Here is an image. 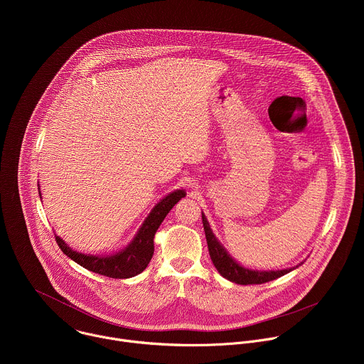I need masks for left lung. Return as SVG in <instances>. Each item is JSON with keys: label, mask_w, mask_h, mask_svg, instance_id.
I'll list each match as a JSON object with an SVG mask.
<instances>
[{"label": "left lung", "mask_w": 364, "mask_h": 364, "mask_svg": "<svg viewBox=\"0 0 364 364\" xmlns=\"http://www.w3.org/2000/svg\"><path fill=\"white\" fill-rule=\"evenodd\" d=\"M201 219H203V226H204V233L207 239V247H209V253L212 257V262L219 271V274L239 285H250V284H265L269 281H274L298 267H301L304 262H299L294 268L288 269H278V271H257V269H249L242 267L239 262H236L235 259L230 256V253L225 249V246L218 240L215 236L210 223L207 222L204 213L201 212Z\"/></svg>", "instance_id": "left-lung-1"}]
</instances>
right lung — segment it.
Instances as JSON below:
<instances>
[{
  "label": "right lung",
  "mask_w": 364,
  "mask_h": 364,
  "mask_svg": "<svg viewBox=\"0 0 364 364\" xmlns=\"http://www.w3.org/2000/svg\"><path fill=\"white\" fill-rule=\"evenodd\" d=\"M38 194L41 198L40 186ZM183 197H186V190L180 188L171 191L164 198H161L152 207V210L145 218L134 239L125 247L109 255H90L77 252L55 233L56 242L65 255H68L72 261H75L87 271L117 279L132 278L141 274L148 267L154 255V236L157 233L168 212Z\"/></svg>",
  "instance_id": "add662e5"
}]
</instances>
